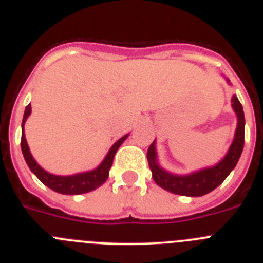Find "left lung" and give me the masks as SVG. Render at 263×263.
Segmentation results:
<instances>
[{"instance_id":"obj_1","label":"left lung","mask_w":263,"mask_h":263,"mask_svg":"<svg viewBox=\"0 0 263 263\" xmlns=\"http://www.w3.org/2000/svg\"><path fill=\"white\" fill-rule=\"evenodd\" d=\"M232 103H233L232 106H233L237 118H238L234 141L224 159L216 166L204 168L201 171H197V173L190 174V175H173V174L166 173L164 170H162L157 164V154H155L154 147L155 141L148 146V166L152 170L154 182L159 187L176 195L196 197L210 194L211 191H213L216 187H218L224 182L227 176L231 174L232 170L236 167L238 159H240L243 148V142H245V116H243L242 105H241L240 100L237 99L236 96L232 97Z\"/></svg>"}]
</instances>
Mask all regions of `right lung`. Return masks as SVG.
Masks as SVG:
<instances>
[{"mask_svg": "<svg viewBox=\"0 0 263 263\" xmlns=\"http://www.w3.org/2000/svg\"><path fill=\"white\" fill-rule=\"evenodd\" d=\"M31 113V105L26 106V110H25V115H23V121H22V130L23 125L26 122L27 117ZM126 136H124L122 138H120L115 145L111 146V148L109 150L108 155L105 157L104 162L97 167L93 171H88V173L78 174V175L72 176H57L52 175V174H48L47 171L42 168L38 163H36L34 158L31 157L29 150V146H27L26 138H25V133L22 132V138H21V148H22V154L25 157L27 166L30 167L32 173L35 174L36 178L41 180L45 185H47L48 188H51L52 191L59 192V194L64 195H79V194H85V192L93 191L97 187L103 184L108 179L109 170H110L111 163H113V158H115L116 152L118 150V147L121 146V143L124 142L126 139Z\"/></svg>", "mask_w": 263, "mask_h": 263, "instance_id": "obj_1", "label": "right lung"}]
</instances>
